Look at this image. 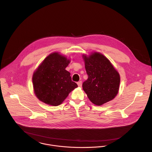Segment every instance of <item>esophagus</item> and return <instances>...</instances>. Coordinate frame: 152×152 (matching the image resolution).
<instances>
[{"mask_svg":"<svg viewBox=\"0 0 152 152\" xmlns=\"http://www.w3.org/2000/svg\"><path fill=\"white\" fill-rule=\"evenodd\" d=\"M77 84H78V87H81V86H82V81H80L78 82V83H77Z\"/></svg>","mask_w":152,"mask_h":152,"instance_id":"obj_1","label":"esophagus"}]
</instances>
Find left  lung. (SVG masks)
<instances>
[{"instance_id": "1", "label": "left lung", "mask_w": 152, "mask_h": 152, "mask_svg": "<svg viewBox=\"0 0 152 152\" xmlns=\"http://www.w3.org/2000/svg\"><path fill=\"white\" fill-rule=\"evenodd\" d=\"M88 78L83 88L89 99L101 106L112 100L118 93L120 75L108 59L95 52L87 57L83 55Z\"/></svg>"}]
</instances>
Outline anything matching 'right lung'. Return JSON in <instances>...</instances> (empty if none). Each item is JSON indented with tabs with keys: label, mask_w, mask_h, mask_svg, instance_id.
Returning a JSON list of instances; mask_svg holds the SVG:
<instances>
[{
	"label": "right lung",
	"mask_w": 152,
	"mask_h": 152,
	"mask_svg": "<svg viewBox=\"0 0 152 152\" xmlns=\"http://www.w3.org/2000/svg\"><path fill=\"white\" fill-rule=\"evenodd\" d=\"M70 60L58 53L48 56L33 75L34 94L44 103L57 106L78 87L65 68Z\"/></svg>",
	"instance_id": "add662e5"
}]
</instances>
